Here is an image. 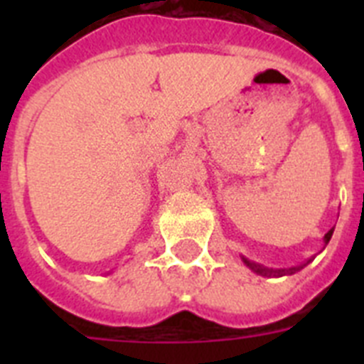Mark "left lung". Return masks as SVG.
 <instances>
[{
  "instance_id": "1",
  "label": "left lung",
  "mask_w": 364,
  "mask_h": 364,
  "mask_svg": "<svg viewBox=\"0 0 364 364\" xmlns=\"http://www.w3.org/2000/svg\"><path fill=\"white\" fill-rule=\"evenodd\" d=\"M333 235V228L330 231H328L326 235H324V247H326V244L330 242V239H332ZM240 259H242L244 264L247 266V268L252 269L253 273H257V275H262V277H284V275H294V273L301 272L304 266H308L311 262V260L315 259V257H310V259H306L304 262H301V264L297 266H290V268H268V266L264 264H259V262H255V260H250L246 259L244 255H240Z\"/></svg>"
}]
</instances>
